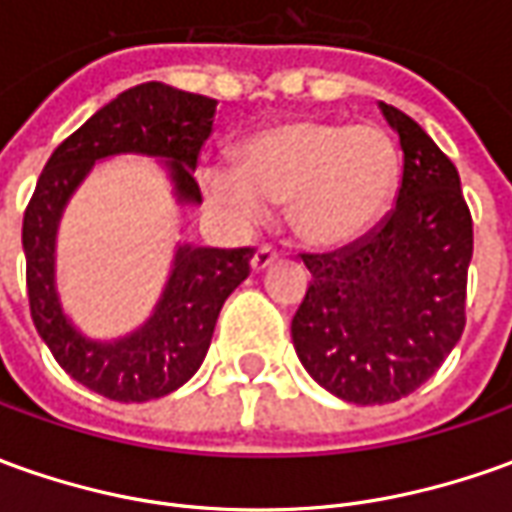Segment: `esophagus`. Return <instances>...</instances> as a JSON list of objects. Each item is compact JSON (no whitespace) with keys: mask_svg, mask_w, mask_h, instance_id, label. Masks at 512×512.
Masks as SVG:
<instances>
[{"mask_svg":"<svg viewBox=\"0 0 512 512\" xmlns=\"http://www.w3.org/2000/svg\"><path fill=\"white\" fill-rule=\"evenodd\" d=\"M276 259H278V253L273 248H259L256 253H253V259H250V270H253V273H264V270L276 262Z\"/></svg>","mask_w":512,"mask_h":512,"instance_id":"obj_1","label":"esophagus"}]
</instances>
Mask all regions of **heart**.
Masks as SVG:
<instances>
[{
	"label": "heart",
	"instance_id": "1",
	"mask_svg": "<svg viewBox=\"0 0 512 512\" xmlns=\"http://www.w3.org/2000/svg\"><path fill=\"white\" fill-rule=\"evenodd\" d=\"M236 169L203 164V203L234 228H256L290 203L303 245L343 248L382 220L398 183V153L376 125L287 119L236 147Z\"/></svg>",
	"mask_w": 512,
	"mask_h": 512
}]
</instances>
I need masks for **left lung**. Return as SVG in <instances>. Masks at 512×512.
<instances>
[{
	"label": "left lung",
	"instance_id": "1",
	"mask_svg": "<svg viewBox=\"0 0 512 512\" xmlns=\"http://www.w3.org/2000/svg\"><path fill=\"white\" fill-rule=\"evenodd\" d=\"M379 111L404 150L396 209L354 245L303 256L312 284L292 317L306 373L362 407L410 396L449 357L474 253L457 167L415 119L384 102Z\"/></svg>",
	"mask_w": 512,
	"mask_h": 512
}]
</instances>
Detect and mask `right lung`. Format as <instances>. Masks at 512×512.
Listing matches in <instances>:
<instances>
[{"mask_svg": "<svg viewBox=\"0 0 512 512\" xmlns=\"http://www.w3.org/2000/svg\"><path fill=\"white\" fill-rule=\"evenodd\" d=\"M217 100L167 83H142L102 105L52 153L24 211L27 295L41 340L91 393L142 404L178 390L203 365L225 298L250 276L253 250L178 245L167 284L139 329L97 340L77 329L58 292V228L97 161L147 155L167 172L178 206H200L195 167Z\"/></svg>", "mask_w": 512, "mask_h": 512, "instance_id": "obj_1", "label": "right lung"}]
</instances>
